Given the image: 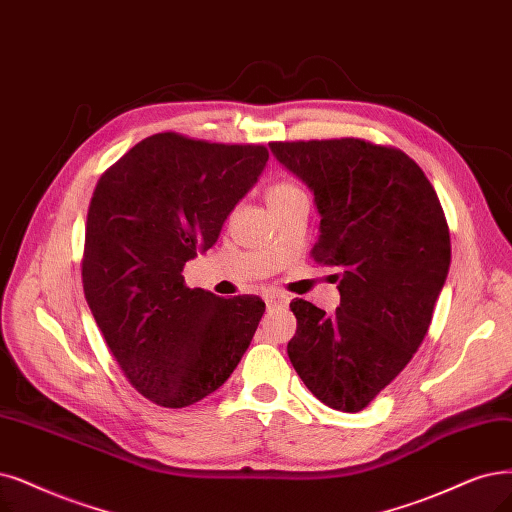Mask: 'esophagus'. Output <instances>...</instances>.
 Segmentation results:
<instances>
[{"label": "esophagus", "instance_id": "esophagus-1", "mask_svg": "<svg viewBox=\"0 0 512 512\" xmlns=\"http://www.w3.org/2000/svg\"><path fill=\"white\" fill-rule=\"evenodd\" d=\"M266 301L270 306H287L289 304V295L278 293V291H268L266 293Z\"/></svg>", "mask_w": 512, "mask_h": 512}]
</instances>
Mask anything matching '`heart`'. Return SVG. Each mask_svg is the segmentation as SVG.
I'll return each mask as SVG.
<instances>
[{
  "mask_svg": "<svg viewBox=\"0 0 512 512\" xmlns=\"http://www.w3.org/2000/svg\"><path fill=\"white\" fill-rule=\"evenodd\" d=\"M299 194H304L301 189L291 183V181H274L268 185L266 189V200H268V206H276L280 202H287Z\"/></svg>",
  "mask_w": 512,
  "mask_h": 512,
  "instance_id": "obj_1",
  "label": "heart"
}]
</instances>
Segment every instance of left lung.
Masks as SVG:
<instances>
[{"label":"left lung","instance_id":"1","mask_svg":"<svg viewBox=\"0 0 512 512\" xmlns=\"http://www.w3.org/2000/svg\"><path fill=\"white\" fill-rule=\"evenodd\" d=\"M272 154L314 194L316 263L335 270L333 314L293 299L287 346L318 401L365 409L418 352L451 261L447 219L405 151L365 139L274 141Z\"/></svg>","mask_w":512,"mask_h":512}]
</instances>
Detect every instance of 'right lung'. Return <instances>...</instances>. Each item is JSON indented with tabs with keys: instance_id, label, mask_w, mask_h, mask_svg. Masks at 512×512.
<instances>
[{
	"instance_id": "obj_1",
	"label": "right lung",
	"mask_w": 512,
	"mask_h": 512,
	"mask_svg": "<svg viewBox=\"0 0 512 512\" xmlns=\"http://www.w3.org/2000/svg\"><path fill=\"white\" fill-rule=\"evenodd\" d=\"M268 158L263 145L158 132L94 187L84 295L126 380L151 403L181 409L202 401L251 344L266 304L257 295L189 289L181 272L217 242Z\"/></svg>"
}]
</instances>
